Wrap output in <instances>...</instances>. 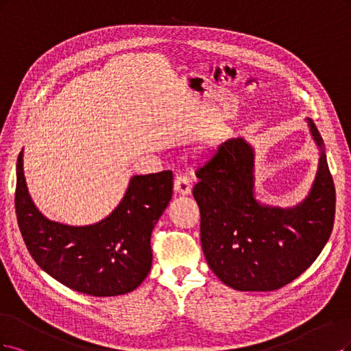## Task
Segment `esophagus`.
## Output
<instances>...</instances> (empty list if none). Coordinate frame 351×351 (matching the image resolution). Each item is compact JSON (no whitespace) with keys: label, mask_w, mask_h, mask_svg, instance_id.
I'll use <instances>...</instances> for the list:
<instances>
[{"label":"esophagus","mask_w":351,"mask_h":351,"mask_svg":"<svg viewBox=\"0 0 351 351\" xmlns=\"http://www.w3.org/2000/svg\"><path fill=\"white\" fill-rule=\"evenodd\" d=\"M173 188L179 195H189L191 194V182L186 176L179 175L175 178Z\"/></svg>","instance_id":"obj_1"}]
</instances>
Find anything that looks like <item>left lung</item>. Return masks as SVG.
<instances>
[{
	"mask_svg": "<svg viewBox=\"0 0 351 351\" xmlns=\"http://www.w3.org/2000/svg\"><path fill=\"white\" fill-rule=\"evenodd\" d=\"M306 121L319 163L308 197L295 207L265 206L255 198V153L242 137L221 143L197 167L192 195L201 214L202 251L213 273L234 290L271 291L289 285L330 239L335 186L321 134Z\"/></svg>",
	"mask_w": 351,
	"mask_h": 351,
	"instance_id": "left-lung-1",
	"label": "left lung"
}]
</instances>
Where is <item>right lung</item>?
Here are the masks:
<instances>
[{"label": "right lung", "instance_id": "obj_1", "mask_svg": "<svg viewBox=\"0 0 351 351\" xmlns=\"http://www.w3.org/2000/svg\"><path fill=\"white\" fill-rule=\"evenodd\" d=\"M172 189V171L135 175L108 217L69 226L45 217L32 201L21 152L14 199L19 228L32 258L64 286L96 298L125 295L141 285L152 268V232Z\"/></svg>", "mask_w": 351, "mask_h": 351}]
</instances>
